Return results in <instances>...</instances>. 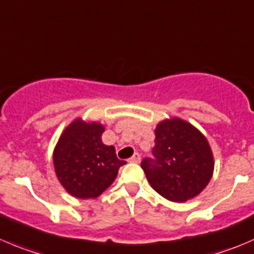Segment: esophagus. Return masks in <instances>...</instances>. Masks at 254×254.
I'll return each mask as SVG.
<instances>
[{
  "instance_id": "obj_1",
  "label": "esophagus",
  "mask_w": 254,
  "mask_h": 254,
  "mask_svg": "<svg viewBox=\"0 0 254 254\" xmlns=\"http://www.w3.org/2000/svg\"><path fill=\"white\" fill-rule=\"evenodd\" d=\"M140 160H141V156H140V155L137 154V152H135V154L132 155L131 157H130L129 161H130V162H134V164H139Z\"/></svg>"
}]
</instances>
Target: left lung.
<instances>
[{"label":"left lung","mask_w":254,"mask_h":254,"mask_svg":"<svg viewBox=\"0 0 254 254\" xmlns=\"http://www.w3.org/2000/svg\"><path fill=\"white\" fill-rule=\"evenodd\" d=\"M154 159L141 161L146 179L169 201L185 202L207 186L213 174V155L207 139L179 118L159 123L155 129Z\"/></svg>","instance_id":"1"}]
</instances>
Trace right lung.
Segmentation results:
<instances>
[{
    "label": "right lung",
    "instance_id": "right-lung-1",
    "mask_svg": "<svg viewBox=\"0 0 254 254\" xmlns=\"http://www.w3.org/2000/svg\"><path fill=\"white\" fill-rule=\"evenodd\" d=\"M104 127L75 119L59 137L53 152L57 177L77 198H97L114 182L119 167L115 147L102 141Z\"/></svg>",
    "mask_w": 254,
    "mask_h": 254
}]
</instances>
